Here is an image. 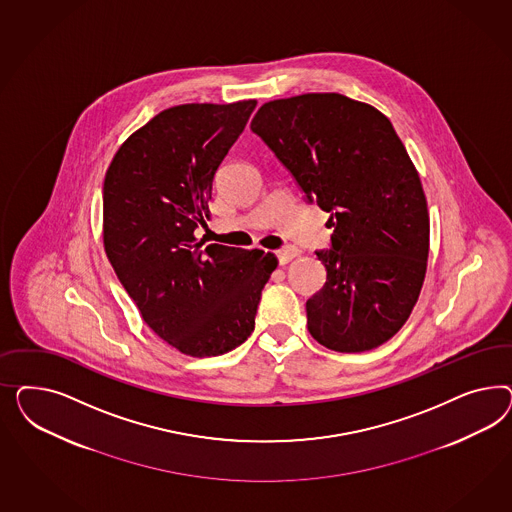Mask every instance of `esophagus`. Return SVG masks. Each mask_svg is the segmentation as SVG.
<instances>
[{
	"instance_id": "esophagus-1",
	"label": "esophagus",
	"mask_w": 512,
	"mask_h": 512,
	"mask_svg": "<svg viewBox=\"0 0 512 512\" xmlns=\"http://www.w3.org/2000/svg\"><path fill=\"white\" fill-rule=\"evenodd\" d=\"M296 255H298V249H296V248L279 249V251H278L279 264L291 263V261H293V259H295Z\"/></svg>"
}]
</instances>
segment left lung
Segmentation results:
<instances>
[{"mask_svg": "<svg viewBox=\"0 0 512 512\" xmlns=\"http://www.w3.org/2000/svg\"><path fill=\"white\" fill-rule=\"evenodd\" d=\"M251 129L310 201L330 212L325 287L306 302L308 330L338 353L390 340L419 300L430 216L419 172L387 116L341 93L264 103Z\"/></svg>", "mask_w": 512, "mask_h": 512, "instance_id": "1", "label": "left lung"}]
</instances>
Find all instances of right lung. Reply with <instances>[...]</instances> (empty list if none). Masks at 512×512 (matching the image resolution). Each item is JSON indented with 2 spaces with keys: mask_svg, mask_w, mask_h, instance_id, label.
<instances>
[{
  "mask_svg": "<svg viewBox=\"0 0 512 512\" xmlns=\"http://www.w3.org/2000/svg\"><path fill=\"white\" fill-rule=\"evenodd\" d=\"M255 99L161 110L118 148L103 186V244L144 323L189 357H217L248 340L274 253L195 236L210 217L219 163Z\"/></svg>",
  "mask_w": 512,
  "mask_h": 512,
  "instance_id": "obj_1",
  "label": "right lung"
}]
</instances>
